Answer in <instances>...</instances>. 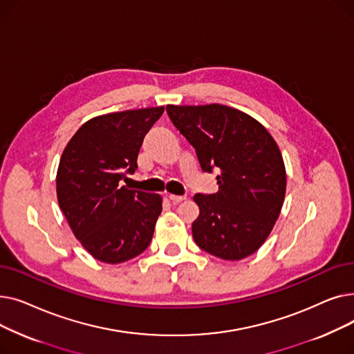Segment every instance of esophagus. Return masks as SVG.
I'll list each match as a JSON object with an SVG mask.
<instances>
[{
	"label": "esophagus",
	"mask_w": 354,
	"mask_h": 354,
	"mask_svg": "<svg viewBox=\"0 0 354 354\" xmlns=\"http://www.w3.org/2000/svg\"><path fill=\"white\" fill-rule=\"evenodd\" d=\"M169 199H171L174 203H179V202L187 199V196H185V195H169Z\"/></svg>",
	"instance_id": "34e87169"
}]
</instances>
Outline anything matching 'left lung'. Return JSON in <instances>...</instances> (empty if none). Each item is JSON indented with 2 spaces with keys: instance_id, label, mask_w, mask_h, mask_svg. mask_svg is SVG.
Here are the masks:
<instances>
[{
  "instance_id": "left-lung-1",
  "label": "left lung",
  "mask_w": 354,
  "mask_h": 354,
  "mask_svg": "<svg viewBox=\"0 0 354 354\" xmlns=\"http://www.w3.org/2000/svg\"><path fill=\"white\" fill-rule=\"evenodd\" d=\"M174 126L195 147L203 172L218 169V192L196 194L192 224L196 245L238 261L261 247L281 212L286 166L268 130L224 104L166 106Z\"/></svg>"
}]
</instances>
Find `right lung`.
<instances>
[{
    "label": "right lung",
    "mask_w": 354,
    "mask_h": 354,
    "mask_svg": "<svg viewBox=\"0 0 354 354\" xmlns=\"http://www.w3.org/2000/svg\"><path fill=\"white\" fill-rule=\"evenodd\" d=\"M163 110L146 107L93 118L62 155L55 178L60 209L74 236L102 263H124L151 244L162 198L120 183L138 169L143 139Z\"/></svg>",
    "instance_id": "1"
}]
</instances>
